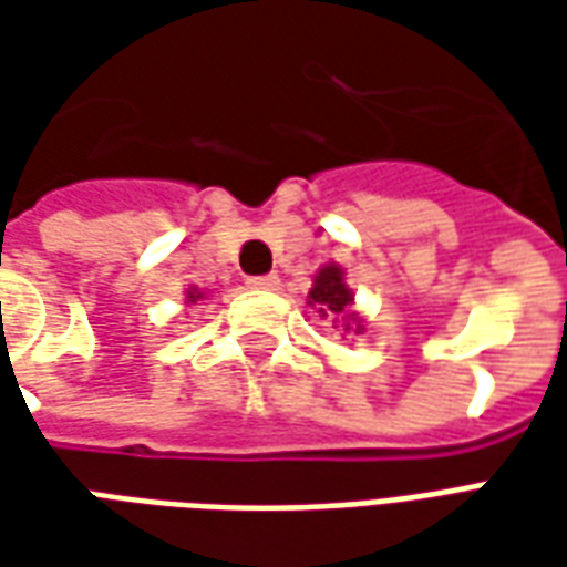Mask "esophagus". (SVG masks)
I'll return each instance as SVG.
<instances>
[{
	"mask_svg": "<svg viewBox=\"0 0 567 567\" xmlns=\"http://www.w3.org/2000/svg\"><path fill=\"white\" fill-rule=\"evenodd\" d=\"M246 285L248 288H255V291H276V288H279V276H276V272H267V276H251Z\"/></svg>",
	"mask_w": 567,
	"mask_h": 567,
	"instance_id": "1",
	"label": "esophagus"
}]
</instances>
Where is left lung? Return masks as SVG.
I'll return each mask as SVG.
<instances>
[{
    "mask_svg": "<svg viewBox=\"0 0 567 567\" xmlns=\"http://www.w3.org/2000/svg\"><path fill=\"white\" fill-rule=\"evenodd\" d=\"M309 303L319 307V312H324V316L328 312H346V309L352 307V291L343 282V270L337 264H328L316 276V285L309 291ZM346 331H349V324H346Z\"/></svg>",
    "mask_w": 567,
    "mask_h": 567,
    "instance_id": "8db88e82",
    "label": "left lung"
}]
</instances>
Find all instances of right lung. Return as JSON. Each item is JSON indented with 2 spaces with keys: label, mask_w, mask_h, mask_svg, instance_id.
I'll return each mask as SVG.
<instances>
[{
  "label": "right lung",
  "mask_w": 567,
  "mask_h": 567,
  "mask_svg": "<svg viewBox=\"0 0 567 567\" xmlns=\"http://www.w3.org/2000/svg\"><path fill=\"white\" fill-rule=\"evenodd\" d=\"M197 297H199L197 291H187V300H197Z\"/></svg>",
  "instance_id": "1"
}]
</instances>
